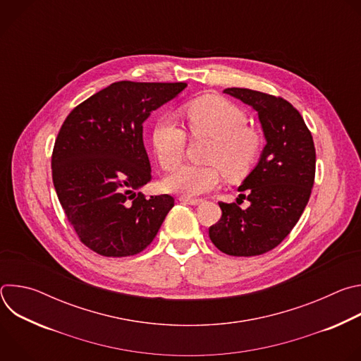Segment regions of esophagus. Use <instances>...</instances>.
I'll return each instance as SVG.
<instances>
[{
    "instance_id": "34e87169",
    "label": "esophagus",
    "mask_w": 361,
    "mask_h": 361,
    "mask_svg": "<svg viewBox=\"0 0 361 361\" xmlns=\"http://www.w3.org/2000/svg\"><path fill=\"white\" fill-rule=\"evenodd\" d=\"M181 202H185V204H191V205H197V204H200L202 200H200V198H191V197H185V195H181L180 198H178Z\"/></svg>"
}]
</instances>
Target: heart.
<instances>
[{"label":"heart","mask_w":361,"mask_h":361,"mask_svg":"<svg viewBox=\"0 0 361 361\" xmlns=\"http://www.w3.org/2000/svg\"><path fill=\"white\" fill-rule=\"evenodd\" d=\"M191 135L214 140L207 161L210 166L187 164L164 180L170 192L195 197L214 190L221 181V170L230 180L247 176L259 161L263 138L247 126L245 113L220 95H201L183 107ZM151 148L164 170L176 169L183 160L187 134L170 116H160L151 126Z\"/></svg>","instance_id":"b5f03b06"}]
</instances>
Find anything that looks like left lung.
I'll return each instance as SVG.
<instances>
[{
    "label": "left lung",
    "instance_id": "1",
    "mask_svg": "<svg viewBox=\"0 0 361 361\" xmlns=\"http://www.w3.org/2000/svg\"><path fill=\"white\" fill-rule=\"evenodd\" d=\"M224 92L257 111L267 144L238 187L250 207L219 202L223 214L209 235L228 255H260L277 247L300 220L314 184L316 148L301 114L284 98L235 87Z\"/></svg>",
    "mask_w": 361,
    "mask_h": 361
}]
</instances>
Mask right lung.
<instances>
[{
	"label": "right lung",
	"mask_w": 361,
	"mask_h": 361,
	"mask_svg": "<svg viewBox=\"0 0 361 361\" xmlns=\"http://www.w3.org/2000/svg\"><path fill=\"white\" fill-rule=\"evenodd\" d=\"M185 82L118 81L87 98L66 118L51 167L64 213L78 238L104 257L141 252L174 207L169 194L145 198L151 180L142 123Z\"/></svg>",
	"instance_id": "right-lung-1"
}]
</instances>
